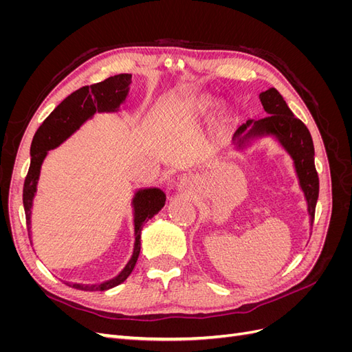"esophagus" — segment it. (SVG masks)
<instances>
[{
  "instance_id": "34e87169",
  "label": "esophagus",
  "mask_w": 352,
  "mask_h": 352,
  "mask_svg": "<svg viewBox=\"0 0 352 352\" xmlns=\"http://www.w3.org/2000/svg\"><path fill=\"white\" fill-rule=\"evenodd\" d=\"M194 184L195 179L192 176H185L177 182V189L182 190V192H189V190L194 188Z\"/></svg>"
}]
</instances>
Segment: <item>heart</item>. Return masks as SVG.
I'll use <instances>...</instances> for the list:
<instances>
[{"label":"heart","mask_w":352,"mask_h":352,"mask_svg":"<svg viewBox=\"0 0 352 352\" xmlns=\"http://www.w3.org/2000/svg\"><path fill=\"white\" fill-rule=\"evenodd\" d=\"M214 98L208 97V95H197V97L190 98V101H188V104L185 105V109L189 114H192L195 117H201V116H206L207 113H210L214 107ZM220 114L225 117L228 114V110L223 107L220 110Z\"/></svg>","instance_id":"b5f03b06"}]
</instances>
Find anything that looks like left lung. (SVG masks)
<instances>
[{"instance_id":"1","label":"left lung","mask_w":352,"mask_h":352,"mask_svg":"<svg viewBox=\"0 0 352 352\" xmlns=\"http://www.w3.org/2000/svg\"><path fill=\"white\" fill-rule=\"evenodd\" d=\"M260 101L265 111V117L264 119H260V117L248 119L247 123L239 127L233 135V151H247V148L264 138H270L274 142H278L292 160L298 185H300L307 202L310 226H313L318 198V176L314 166L313 138L307 126L300 119H296L287 107L278 89L269 88L261 92Z\"/></svg>"}]
</instances>
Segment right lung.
Listing matches in <instances>:
<instances>
[{"label":"right lung","instance_id":"add662e5","mask_svg":"<svg viewBox=\"0 0 352 352\" xmlns=\"http://www.w3.org/2000/svg\"><path fill=\"white\" fill-rule=\"evenodd\" d=\"M132 82V74L122 73L116 74L100 83L83 87L70 94L61 101L56 110L39 126L34 141L30 145V167L23 186V207L26 214V225L29 232V239L32 243V207L36 195L38 180L41 175V167L50 150H54L66 140L79 131V127L91 120L97 113H119L120 105L124 104L129 95V85ZM166 204V194L160 188H144L138 189L132 199L133 210V226H135V243L133 254L127 261L124 269L116 276L114 279L97 285H82L65 282L67 286L80 291H109L111 287L123 283L132 273L136 260L141 251V232L145 223L153 219L157 212Z\"/></svg>","mask_w":352,"mask_h":352}]
</instances>
